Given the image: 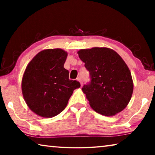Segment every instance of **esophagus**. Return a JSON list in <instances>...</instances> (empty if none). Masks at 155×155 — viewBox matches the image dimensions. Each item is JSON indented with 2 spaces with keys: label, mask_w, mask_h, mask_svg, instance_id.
Masks as SVG:
<instances>
[{
  "label": "esophagus",
  "mask_w": 155,
  "mask_h": 155,
  "mask_svg": "<svg viewBox=\"0 0 155 155\" xmlns=\"http://www.w3.org/2000/svg\"><path fill=\"white\" fill-rule=\"evenodd\" d=\"M77 81H79L80 83H81V86H82L83 83V80H82V78H80V77H78V78H77Z\"/></svg>",
  "instance_id": "obj_1"
}]
</instances>
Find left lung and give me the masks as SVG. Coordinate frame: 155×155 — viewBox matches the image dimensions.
<instances>
[{"instance_id":"1","label":"left lung","mask_w":155,"mask_h":155,"mask_svg":"<svg viewBox=\"0 0 155 155\" xmlns=\"http://www.w3.org/2000/svg\"><path fill=\"white\" fill-rule=\"evenodd\" d=\"M78 54L90 72V81L82 90L91 108L106 116L122 111L133 91L132 77L124 60L108 48L82 49Z\"/></svg>"}]
</instances>
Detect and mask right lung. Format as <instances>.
<instances>
[{"instance_id":"1","label":"right lung","mask_w":155,"mask_h":155,"mask_svg":"<svg viewBox=\"0 0 155 155\" xmlns=\"http://www.w3.org/2000/svg\"><path fill=\"white\" fill-rule=\"evenodd\" d=\"M68 54L62 49H47L39 52L28 64L23 75L22 91L31 111L44 117H52L64 110L77 81L69 79L64 65Z\"/></svg>"}]
</instances>
